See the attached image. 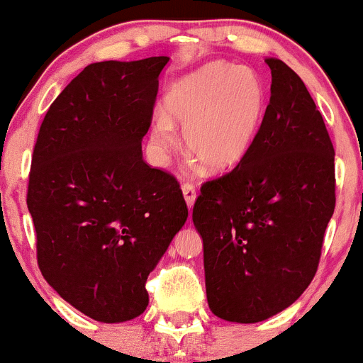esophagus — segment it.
<instances>
[{
	"label": "esophagus",
	"mask_w": 363,
	"mask_h": 363,
	"mask_svg": "<svg viewBox=\"0 0 363 363\" xmlns=\"http://www.w3.org/2000/svg\"><path fill=\"white\" fill-rule=\"evenodd\" d=\"M182 192H183V197H185L186 206H189L190 210V208L194 206V203H196V186H194L192 183H183Z\"/></svg>",
	"instance_id": "esophagus-1"
}]
</instances>
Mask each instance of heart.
<instances>
[{
    "label": "heart",
    "mask_w": 363,
    "mask_h": 363,
    "mask_svg": "<svg viewBox=\"0 0 363 363\" xmlns=\"http://www.w3.org/2000/svg\"><path fill=\"white\" fill-rule=\"evenodd\" d=\"M267 111V88L252 68L215 61L173 82L166 114L152 120V141L159 152L183 145L210 173H228L245 160L256 143Z\"/></svg>",
    "instance_id": "heart-1"
}]
</instances>
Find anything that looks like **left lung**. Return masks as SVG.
I'll list each match as a JSON object with an SVG mask.
<instances>
[{"label": "left lung", "mask_w": 363, "mask_h": 363, "mask_svg": "<svg viewBox=\"0 0 363 363\" xmlns=\"http://www.w3.org/2000/svg\"><path fill=\"white\" fill-rule=\"evenodd\" d=\"M270 104L249 155L206 182L192 220L203 238L206 298L233 323L284 311L307 289L335 208V152L303 81L277 58Z\"/></svg>", "instance_id": "1"}]
</instances>
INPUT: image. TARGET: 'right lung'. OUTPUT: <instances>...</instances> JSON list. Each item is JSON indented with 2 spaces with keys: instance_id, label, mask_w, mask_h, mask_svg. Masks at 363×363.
I'll list each match as a JSON object with an SVG mask.
<instances>
[{
  "instance_id": "1",
  "label": "right lung",
  "mask_w": 363,
  "mask_h": 363,
  "mask_svg": "<svg viewBox=\"0 0 363 363\" xmlns=\"http://www.w3.org/2000/svg\"><path fill=\"white\" fill-rule=\"evenodd\" d=\"M167 56L100 61L51 104L28 183L42 275L95 321L148 307L145 284L189 217L177 178L143 160Z\"/></svg>"
}]
</instances>
